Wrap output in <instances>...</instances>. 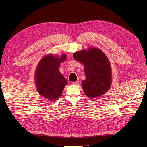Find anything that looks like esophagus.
I'll return each instance as SVG.
<instances>
[{
    "label": "esophagus",
    "mask_w": 147,
    "mask_h": 147,
    "mask_svg": "<svg viewBox=\"0 0 147 147\" xmlns=\"http://www.w3.org/2000/svg\"><path fill=\"white\" fill-rule=\"evenodd\" d=\"M72 84H74V85H78V84H79V82L78 81L74 82H72Z\"/></svg>",
    "instance_id": "esophagus-1"
}]
</instances>
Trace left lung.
<instances>
[{"mask_svg": "<svg viewBox=\"0 0 147 147\" xmlns=\"http://www.w3.org/2000/svg\"><path fill=\"white\" fill-rule=\"evenodd\" d=\"M75 60L83 64L86 78L82 85L84 93L90 98L104 95L112 83L109 61L100 49L89 47L74 53Z\"/></svg>", "mask_w": 147, "mask_h": 147, "instance_id": "8db88e82", "label": "left lung"}]
</instances>
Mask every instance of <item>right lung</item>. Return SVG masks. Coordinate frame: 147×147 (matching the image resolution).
Listing matches in <instances>:
<instances>
[{"mask_svg": "<svg viewBox=\"0 0 147 147\" xmlns=\"http://www.w3.org/2000/svg\"><path fill=\"white\" fill-rule=\"evenodd\" d=\"M66 58L65 54L60 57L49 54L42 58L36 67L34 79L37 90L50 101L58 100L68 83L59 70L61 63Z\"/></svg>", "mask_w": 147, "mask_h": 147, "instance_id": "right-lung-1", "label": "right lung"}]
</instances>
